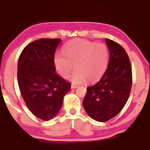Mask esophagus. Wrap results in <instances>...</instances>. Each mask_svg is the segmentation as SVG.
I'll return each instance as SVG.
<instances>
[{
  "instance_id": "1",
  "label": "esophagus",
  "mask_w": 150,
  "mask_h": 150,
  "mask_svg": "<svg viewBox=\"0 0 150 150\" xmlns=\"http://www.w3.org/2000/svg\"><path fill=\"white\" fill-rule=\"evenodd\" d=\"M79 87V86H76V85H71V89H76V88Z\"/></svg>"
}]
</instances>
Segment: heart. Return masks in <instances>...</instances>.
<instances>
[{"label":"heart","mask_w":150,"mask_h":150,"mask_svg":"<svg viewBox=\"0 0 150 150\" xmlns=\"http://www.w3.org/2000/svg\"><path fill=\"white\" fill-rule=\"evenodd\" d=\"M108 57L109 53L105 44L74 40L63 46V53H55L54 64L57 71L64 79L69 76L74 66L76 70L70 76L73 83L81 84L86 81L94 83L103 76Z\"/></svg>","instance_id":"obj_1"}]
</instances>
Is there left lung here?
<instances>
[{"label": "left lung", "mask_w": 150, "mask_h": 150, "mask_svg": "<svg viewBox=\"0 0 150 150\" xmlns=\"http://www.w3.org/2000/svg\"><path fill=\"white\" fill-rule=\"evenodd\" d=\"M110 52L107 69L96 85L87 88L83 105L90 117L104 122L115 117L126 104L132 83V67L124 48L106 39Z\"/></svg>", "instance_id": "obj_1"}]
</instances>
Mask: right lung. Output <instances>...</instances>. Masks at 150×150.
Here are the masks:
<instances>
[{
	"label": "right lung",
	"instance_id": "add662e5",
	"mask_svg": "<svg viewBox=\"0 0 150 150\" xmlns=\"http://www.w3.org/2000/svg\"><path fill=\"white\" fill-rule=\"evenodd\" d=\"M61 39L43 38L30 43L18 63V82L26 106L37 117L52 119L61 108L71 84L55 72L54 56Z\"/></svg>",
	"mask_w": 150,
	"mask_h": 150
}]
</instances>
